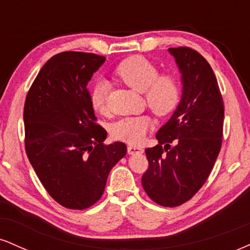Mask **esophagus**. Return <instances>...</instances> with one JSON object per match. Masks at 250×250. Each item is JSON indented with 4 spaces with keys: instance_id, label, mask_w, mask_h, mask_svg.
<instances>
[{
    "instance_id": "1",
    "label": "esophagus",
    "mask_w": 250,
    "mask_h": 250,
    "mask_svg": "<svg viewBox=\"0 0 250 250\" xmlns=\"http://www.w3.org/2000/svg\"><path fill=\"white\" fill-rule=\"evenodd\" d=\"M143 153V149L140 147H135V146H128V154L135 155V154H141Z\"/></svg>"
}]
</instances>
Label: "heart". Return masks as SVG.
Instances as JSON below:
<instances>
[{
  "mask_svg": "<svg viewBox=\"0 0 250 250\" xmlns=\"http://www.w3.org/2000/svg\"><path fill=\"white\" fill-rule=\"evenodd\" d=\"M115 75L135 91L143 93L146 104L157 117H166L179 105L181 87L173 74H159L156 65L143 56H131L123 60L115 69ZM108 83L96 82L90 91V103L99 113L107 111ZM150 127V119L146 115L125 117L110 127L114 139L131 145L142 142Z\"/></svg>",
  "mask_w": 250,
  "mask_h": 250,
  "instance_id": "heart-1",
  "label": "heart"
}]
</instances>
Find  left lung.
Returning <instances> with one entry per match:
<instances>
[{"mask_svg": "<svg viewBox=\"0 0 250 250\" xmlns=\"http://www.w3.org/2000/svg\"><path fill=\"white\" fill-rule=\"evenodd\" d=\"M182 77V96L157 131L159 145L146 149L149 168L142 186L154 202L177 207L207 181L222 145L225 105L210 64L188 47L169 48Z\"/></svg>", "mask_w": 250, "mask_h": 250, "instance_id": "1", "label": "left lung"}]
</instances>
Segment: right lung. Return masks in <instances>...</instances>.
Instances as JSON below:
<instances>
[{
  "mask_svg": "<svg viewBox=\"0 0 250 250\" xmlns=\"http://www.w3.org/2000/svg\"><path fill=\"white\" fill-rule=\"evenodd\" d=\"M104 56L63 51L48 60L25 97V153L43 187L68 209L101 199L111 168L127 154L122 142L104 145L87 84Z\"/></svg>",
  "mask_w": 250,
  "mask_h": 250,
  "instance_id": "1",
  "label": "right lung"
}]
</instances>
